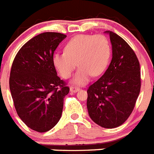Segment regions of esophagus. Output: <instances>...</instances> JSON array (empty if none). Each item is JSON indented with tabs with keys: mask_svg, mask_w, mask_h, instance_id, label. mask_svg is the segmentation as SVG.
Returning <instances> with one entry per match:
<instances>
[{
	"mask_svg": "<svg viewBox=\"0 0 154 154\" xmlns=\"http://www.w3.org/2000/svg\"><path fill=\"white\" fill-rule=\"evenodd\" d=\"M80 91V88H79V87H74V86H71V87H70V92L75 93V92H77V91Z\"/></svg>",
	"mask_w": 154,
	"mask_h": 154,
	"instance_id": "esophagus-1",
	"label": "esophagus"
}]
</instances>
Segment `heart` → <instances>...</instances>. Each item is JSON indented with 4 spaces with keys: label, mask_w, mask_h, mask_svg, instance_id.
Returning <instances> with one entry per match:
<instances>
[{
    "label": "heart",
    "mask_w": 154,
    "mask_h": 154,
    "mask_svg": "<svg viewBox=\"0 0 154 154\" xmlns=\"http://www.w3.org/2000/svg\"><path fill=\"white\" fill-rule=\"evenodd\" d=\"M110 57V46L103 35L79 34L70 39L65 51L56 52L53 63L60 75L67 78L75 69H79L72 79V84L84 85L91 76H99L105 70Z\"/></svg>",
    "instance_id": "b5f03b06"
}]
</instances>
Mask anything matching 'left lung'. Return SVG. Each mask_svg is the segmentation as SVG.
<instances>
[{"mask_svg":"<svg viewBox=\"0 0 154 154\" xmlns=\"http://www.w3.org/2000/svg\"><path fill=\"white\" fill-rule=\"evenodd\" d=\"M112 60L103 75L87 90V107L91 120L104 128L123 124L132 113L140 91V63L122 37L106 30Z\"/></svg>","mask_w":154,"mask_h":154,"instance_id":"8db88e82","label":"left lung"}]
</instances>
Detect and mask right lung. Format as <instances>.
Instances as JSON below:
<instances>
[{
	"mask_svg": "<svg viewBox=\"0 0 154 154\" xmlns=\"http://www.w3.org/2000/svg\"><path fill=\"white\" fill-rule=\"evenodd\" d=\"M67 36L45 32L27 41L17 54L10 74V91L22 121L37 132H47L61 117L68 87L57 76L55 50Z\"/></svg>",
	"mask_w": 154,
	"mask_h": 154,
	"instance_id": "obj_1",
	"label": "right lung"
}]
</instances>
